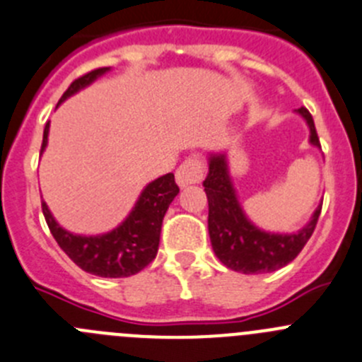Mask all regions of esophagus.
I'll use <instances>...</instances> for the list:
<instances>
[{"label": "esophagus", "mask_w": 362, "mask_h": 362, "mask_svg": "<svg viewBox=\"0 0 362 362\" xmlns=\"http://www.w3.org/2000/svg\"><path fill=\"white\" fill-rule=\"evenodd\" d=\"M177 184L180 187H187L192 184H200L202 178H204V168H202V162L197 158H187V160L182 162L177 170Z\"/></svg>", "instance_id": "obj_1"}]
</instances>
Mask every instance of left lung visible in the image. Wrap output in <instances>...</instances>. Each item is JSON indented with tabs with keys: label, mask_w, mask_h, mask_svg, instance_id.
<instances>
[{
	"label": "left lung",
	"mask_w": 362,
	"mask_h": 362,
	"mask_svg": "<svg viewBox=\"0 0 362 362\" xmlns=\"http://www.w3.org/2000/svg\"><path fill=\"white\" fill-rule=\"evenodd\" d=\"M309 128V144L320 148L313 116L307 109H296ZM209 173L204 180L209 200V235L216 257L234 272L245 275L272 273L284 268L302 252L318 223L322 204L309 221L296 232H269L257 227L246 216L234 187L227 151H209Z\"/></svg>",
	"instance_id": "1"
}]
</instances>
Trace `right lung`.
<instances>
[{
  "instance_id": "1",
  "label": "right lung",
  "mask_w": 362,
  "mask_h": 362,
  "mask_svg": "<svg viewBox=\"0 0 362 362\" xmlns=\"http://www.w3.org/2000/svg\"><path fill=\"white\" fill-rule=\"evenodd\" d=\"M110 67H100L90 73L83 74L82 78L74 80L69 89L62 94L59 105L67 98L89 87L100 76L109 73ZM57 105V107H59ZM49 121L44 127L42 148L40 155L48 146ZM178 185L175 184V175L168 173L155 178L153 182L144 185L139 198L135 200L134 207L127 218L112 228L110 232L96 235L73 234L60 227L59 221L53 218L52 211L46 202H42V214L46 218L53 238L60 248L67 253V257L87 273H93L103 279H121L139 273L146 268L157 255L158 241H160V227L165 211L178 194Z\"/></svg>"
}]
</instances>
